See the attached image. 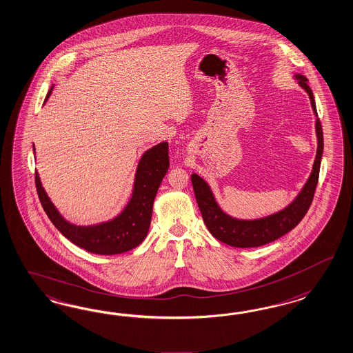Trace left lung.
I'll return each mask as SVG.
<instances>
[{"label": "left lung", "mask_w": 353, "mask_h": 353, "mask_svg": "<svg viewBox=\"0 0 353 353\" xmlns=\"http://www.w3.org/2000/svg\"><path fill=\"white\" fill-rule=\"evenodd\" d=\"M294 79L298 80V83L310 95L313 112L317 117L314 97L311 88L307 83L308 82L307 77H304L303 74H295ZM316 135H317L316 159L313 162L312 172L307 183L304 184L302 191L299 192V194L289 206L264 218L254 219V221H243L225 214L215 200L209 184L197 174H192V185L196 196V201L201 212L202 219L206 224L208 230L216 240L233 248H256L280 239L285 233L292 231V228H295L299 224L312 203L316 185L319 181L321 159H323V128L319 117L316 119Z\"/></svg>", "instance_id": "8db88e82"}]
</instances>
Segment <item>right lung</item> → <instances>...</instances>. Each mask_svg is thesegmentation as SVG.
Listing matches in <instances>:
<instances>
[{
    "instance_id": "add662e5",
    "label": "right lung",
    "mask_w": 353,
    "mask_h": 353,
    "mask_svg": "<svg viewBox=\"0 0 353 353\" xmlns=\"http://www.w3.org/2000/svg\"><path fill=\"white\" fill-rule=\"evenodd\" d=\"M52 86L45 101L49 99ZM34 151V148H33ZM169 169V144L162 141L144 152L138 163L130 201L121 214L108 222L95 225H76L67 222L41 184L36 172L34 181L41 205L52 224L64 237L86 252L113 255L129 252L145 239L152 219V208L163 176Z\"/></svg>"
}]
</instances>
